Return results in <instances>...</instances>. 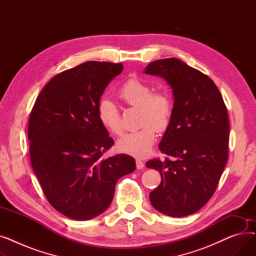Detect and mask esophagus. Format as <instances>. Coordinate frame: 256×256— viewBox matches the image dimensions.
Returning a JSON list of instances; mask_svg holds the SVG:
<instances>
[{
	"label": "esophagus",
	"instance_id": "obj_1",
	"mask_svg": "<svg viewBox=\"0 0 256 256\" xmlns=\"http://www.w3.org/2000/svg\"><path fill=\"white\" fill-rule=\"evenodd\" d=\"M136 167H137V169H143L144 163L141 160H136Z\"/></svg>",
	"mask_w": 256,
	"mask_h": 256
}]
</instances>
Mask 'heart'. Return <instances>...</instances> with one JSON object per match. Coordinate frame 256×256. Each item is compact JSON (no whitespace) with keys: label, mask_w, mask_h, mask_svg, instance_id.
Masks as SVG:
<instances>
[{"label":"heart","mask_w":256,"mask_h":256,"mask_svg":"<svg viewBox=\"0 0 256 256\" xmlns=\"http://www.w3.org/2000/svg\"><path fill=\"white\" fill-rule=\"evenodd\" d=\"M118 96L128 106L139 108V122L142 128L124 134L116 142L118 152L136 158L146 156L152 150L156 130H165L170 124L173 106L170 96L163 92H152L143 80L132 78L118 89ZM98 117L102 126L113 135L122 132L120 113L110 100L102 98L98 104Z\"/></svg>","instance_id":"b5f03b06"}]
</instances>
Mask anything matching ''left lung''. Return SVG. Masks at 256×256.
<instances>
[{"instance_id": "1", "label": "left lung", "mask_w": 256, "mask_h": 256, "mask_svg": "<svg viewBox=\"0 0 256 256\" xmlns=\"http://www.w3.org/2000/svg\"><path fill=\"white\" fill-rule=\"evenodd\" d=\"M144 74L163 78L174 100L170 124L158 145L173 160L146 163L162 178L150 200L167 216H189L210 199L225 168L230 140L227 109L212 80L180 59L152 62Z\"/></svg>"}]
</instances>
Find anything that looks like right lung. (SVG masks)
Here are the masks:
<instances>
[{
    "mask_svg": "<svg viewBox=\"0 0 256 256\" xmlns=\"http://www.w3.org/2000/svg\"><path fill=\"white\" fill-rule=\"evenodd\" d=\"M124 65L89 61L54 76L32 109L28 138L33 170L52 208L89 220L111 204L115 184L136 169L135 158H104L114 141L98 117V104Z\"/></svg>",
    "mask_w": 256,
    "mask_h": 256,
    "instance_id": "obj_1",
    "label": "right lung"
}]
</instances>
